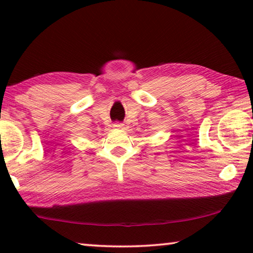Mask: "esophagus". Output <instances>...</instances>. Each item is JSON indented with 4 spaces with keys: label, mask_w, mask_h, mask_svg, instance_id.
<instances>
[{
    "label": "esophagus",
    "mask_w": 253,
    "mask_h": 253,
    "mask_svg": "<svg viewBox=\"0 0 253 253\" xmlns=\"http://www.w3.org/2000/svg\"><path fill=\"white\" fill-rule=\"evenodd\" d=\"M114 127H115V129H123L124 124L121 123V122H116L115 124H114Z\"/></svg>",
    "instance_id": "1"
}]
</instances>
